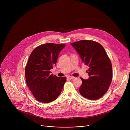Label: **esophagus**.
Wrapping results in <instances>:
<instances>
[{"label":"esophagus","mask_w":130,"mask_h":130,"mask_svg":"<svg viewBox=\"0 0 130 130\" xmlns=\"http://www.w3.org/2000/svg\"><path fill=\"white\" fill-rule=\"evenodd\" d=\"M68 78L69 79H74V78H75V77H72V76H68Z\"/></svg>","instance_id":"34e87169"}]
</instances>
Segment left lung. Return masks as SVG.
I'll list each match as a JSON object with an SVG mask.
<instances>
[{
  "instance_id": "left-lung-1",
  "label": "left lung",
  "mask_w": 130,
  "mask_h": 130,
  "mask_svg": "<svg viewBox=\"0 0 130 130\" xmlns=\"http://www.w3.org/2000/svg\"><path fill=\"white\" fill-rule=\"evenodd\" d=\"M79 54L83 63L89 67V78L82 80L80 94L90 100L102 97L108 90L112 80L110 61L99 43L90 40H82L71 43Z\"/></svg>"
}]
</instances>
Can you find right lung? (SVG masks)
Masks as SVG:
<instances>
[{
    "label": "right lung",
    "mask_w": 130,
    "mask_h": 130,
    "mask_svg": "<svg viewBox=\"0 0 130 130\" xmlns=\"http://www.w3.org/2000/svg\"><path fill=\"white\" fill-rule=\"evenodd\" d=\"M65 44L47 43L36 47L31 52L25 68L27 85L35 98L43 103L56 99L62 91L66 77L50 74L56 65L60 51Z\"/></svg>",
    "instance_id": "add662e5"
}]
</instances>
